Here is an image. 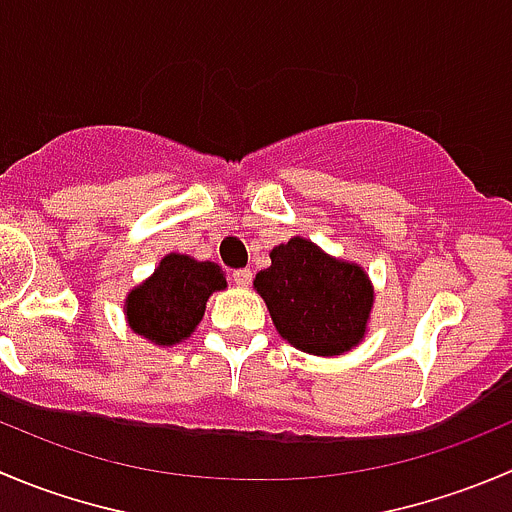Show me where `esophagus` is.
<instances>
[{
	"mask_svg": "<svg viewBox=\"0 0 512 512\" xmlns=\"http://www.w3.org/2000/svg\"><path fill=\"white\" fill-rule=\"evenodd\" d=\"M232 282L240 287H247L252 282V270H247V267H242V270H235L232 272Z\"/></svg>",
	"mask_w": 512,
	"mask_h": 512,
	"instance_id": "34e87169",
	"label": "esophagus"
}]
</instances>
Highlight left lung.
I'll return each instance as SVG.
<instances>
[{
	"label": "left lung",
	"mask_w": 512,
	"mask_h": 512,
	"mask_svg": "<svg viewBox=\"0 0 512 512\" xmlns=\"http://www.w3.org/2000/svg\"><path fill=\"white\" fill-rule=\"evenodd\" d=\"M272 265L255 277L277 332L297 350L340 355L365 335L372 287L365 272L292 237L270 252Z\"/></svg>",
	"instance_id": "8db88e82"
}]
</instances>
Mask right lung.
<instances>
[{"instance_id": "1", "label": "right lung", "mask_w": 512, "mask_h": 512, "mask_svg": "<svg viewBox=\"0 0 512 512\" xmlns=\"http://www.w3.org/2000/svg\"><path fill=\"white\" fill-rule=\"evenodd\" d=\"M222 287H227V280L220 265L172 252L150 280L130 292L127 320L137 335L157 345H175L195 332L207 297Z\"/></svg>"}]
</instances>
